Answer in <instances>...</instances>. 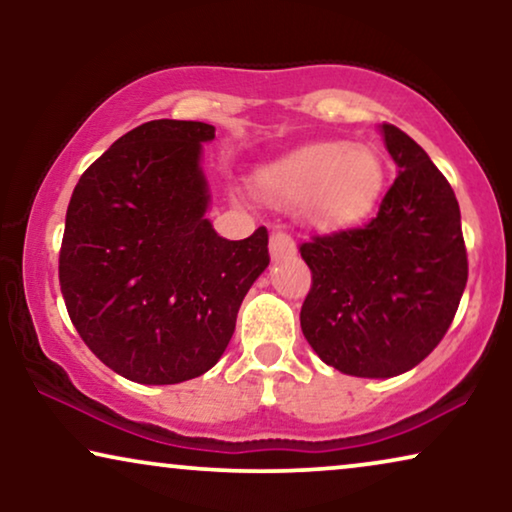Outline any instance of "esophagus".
Segmentation results:
<instances>
[{
    "label": "esophagus",
    "mask_w": 512,
    "mask_h": 512,
    "mask_svg": "<svg viewBox=\"0 0 512 512\" xmlns=\"http://www.w3.org/2000/svg\"><path fill=\"white\" fill-rule=\"evenodd\" d=\"M270 256H272V261H284V258L296 256V242H293V237L282 233V230L272 233L270 235Z\"/></svg>",
    "instance_id": "esophagus-1"
}]
</instances>
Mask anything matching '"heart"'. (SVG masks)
<instances>
[{
  "instance_id": "b5f03b06",
  "label": "heart",
  "mask_w": 512,
  "mask_h": 512,
  "mask_svg": "<svg viewBox=\"0 0 512 512\" xmlns=\"http://www.w3.org/2000/svg\"><path fill=\"white\" fill-rule=\"evenodd\" d=\"M384 165L368 146L310 144L258 174V191L272 205H303L307 221L321 228H345L377 205Z\"/></svg>"
}]
</instances>
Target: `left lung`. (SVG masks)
I'll use <instances>...</instances> for the list:
<instances>
[{
  "label": "left lung",
  "instance_id": "8db88e82",
  "mask_svg": "<svg viewBox=\"0 0 512 512\" xmlns=\"http://www.w3.org/2000/svg\"><path fill=\"white\" fill-rule=\"evenodd\" d=\"M380 132L398 167L380 212L300 247L312 270L300 328L321 361L354 377H394L424 361L468 279L452 186L415 139L389 123Z\"/></svg>",
  "mask_w": 512,
  "mask_h": 512
}]
</instances>
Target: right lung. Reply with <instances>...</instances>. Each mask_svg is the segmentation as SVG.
<instances>
[{
	"label": "right lung",
	"mask_w": 512,
	"mask_h": 512,
	"mask_svg": "<svg viewBox=\"0 0 512 512\" xmlns=\"http://www.w3.org/2000/svg\"><path fill=\"white\" fill-rule=\"evenodd\" d=\"M214 125L149 121L116 139L76 184L60 249L69 319L104 366L139 384H177L216 366L268 230L226 240L207 219L202 144Z\"/></svg>",
	"instance_id": "obj_1"
}]
</instances>
